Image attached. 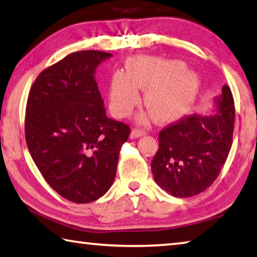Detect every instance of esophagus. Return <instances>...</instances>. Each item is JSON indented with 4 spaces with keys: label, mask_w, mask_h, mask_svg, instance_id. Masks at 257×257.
<instances>
[{
    "label": "esophagus",
    "mask_w": 257,
    "mask_h": 257,
    "mask_svg": "<svg viewBox=\"0 0 257 257\" xmlns=\"http://www.w3.org/2000/svg\"><path fill=\"white\" fill-rule=\"evenodd\" d=\"M145 134H146V130L145 129L135 128V129H133L132 135H130V136H132V138H138V137H141V136H144Z\"/></svg>",
    "instance_id": "34e87169"
}]
</instances>
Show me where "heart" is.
I'll list each match as a JSON object with an SVG mask.
<instances>
[{
	"instance_id": "1",
	"label": "heart",
	"mask_w": 257,
	"mask_h": 257,
	"mask_svg": "<svg viewBox=\"0 0 257 257\" xmlns=\"http://www.w3.org/2000/svg\"><path fill=\"white\" fill-rule=\"evenodd\" d=\"M180 61L137 56L128 61L127 72L111 78L108 102L113 114L125 118L139 102L138 89H147L145 104L156 120L170 122L181 118L193 105L199 88L194 72L185 71Z\"/></svg>"
}]
</instances>
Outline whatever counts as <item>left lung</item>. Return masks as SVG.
I'll return each instance as SVG.
<instances>
[{
	"label": "left lung",
	"mask_w": 257,
	"mask_h": 257,
	"mask_svg": "<svg viewBox=\"0 0 257 257\" xmlns=\"http://www.w3.org/2000/svg\"><path fill=\"white\" fill-rule=\"evenodd\" d=\"M217 114L185 115L159 134L152 172L161 188L175 197H190L207 189L222 170L231 149L234 101L230 87L216 99Z\"/></svg>",
	"instance_id": "8db88e82"
}]
</instances>
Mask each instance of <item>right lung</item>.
<instances>
[{
    "mask_svg": "<svg viewBox=\"0 0 257 257\" xmlns=\"http://www.w3.org/2000/svg\"><path fill=\"white\" fill-rule=\"evenodd\" d=\"M112 54L80 51L43 70L30 88L25 135L47 184L68 201L102 197L114 180L130 127L106 116L94 73Z\"/></svg>",
    "mask_w": 257,
    "mask_h": 257,
    "instance_id": "add662e5",
    "label": "right lung"
}]
</instances>
